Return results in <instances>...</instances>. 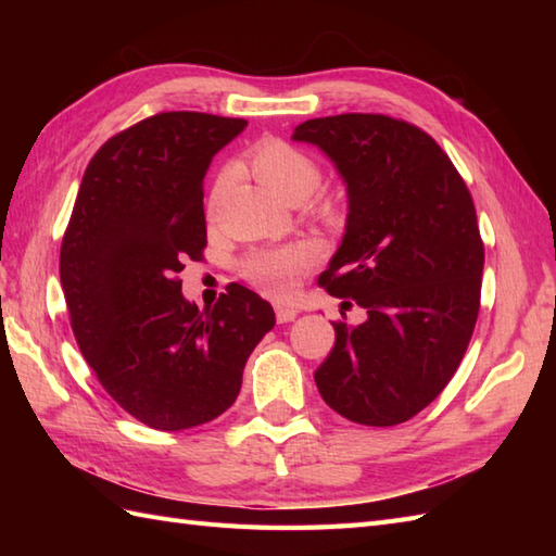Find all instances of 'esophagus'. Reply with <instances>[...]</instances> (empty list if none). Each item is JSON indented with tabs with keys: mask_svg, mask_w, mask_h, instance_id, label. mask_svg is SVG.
I'll return each instance as SVG.
<instances>
[{
	"mask_svg": "<svg viewBox=\"0 0 556 556\" xmlns=\"http://www.w3.org/2000/svg\"><path fill=\"white\" fill-rule=\"evenodd\" d=\"M275 315H277V323H293L299 317V311L291 308V305H275Z\"/></svg>",
	"mask_w": 556,
	"mask_h": 556,
	"instance_id": "obj_1",
	"label": "esophagus"
}]
</instances>
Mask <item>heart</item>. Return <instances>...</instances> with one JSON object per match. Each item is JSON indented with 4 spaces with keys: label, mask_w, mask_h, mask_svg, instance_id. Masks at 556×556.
Listing matches in <instances>:
<instances>
[{
    "label": "heart",
    "mask_w": 556,
    "mask_h": 556,
    "mask_svg": "<svg viewBox=\"0 0 556 556\" xmlns=\"http://www.w3.org/2000/svg\"><path fill=\"white\" fill-rule=\"evenodd\" d=\"M245 162L260 184L285 200L308 198L320 186L323 174L317 162L311 155H305L303 150L285 143V140H260V143L248 150ZM229 179V172H222L217 176L210 193V207L219 203L222 193L227 191ZM313 257L315 251L308 243L267 248V251H257L245 260L243 275L253 287L269 293V296H285V293L291 291L301 271L313 263Z\"/></svg>",
    "instance_id": "heart-1"
}]
</instances>
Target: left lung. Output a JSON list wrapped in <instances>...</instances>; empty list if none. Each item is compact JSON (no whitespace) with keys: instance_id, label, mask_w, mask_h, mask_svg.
<instances>
[{"instance_id":"1","label":"left lung","mask_w":556,"mask_h":556,"mask_svg":"<svg viewBox=\"0 0 556 556\" xmlns=\"http://www.w3.org/2000/svg\"><path fill=\"white\" fill-rule=\"evenodd\" d=\"M291 138L346 184L344 239L320 285L368 315L334 323L315 384L339 416L399 425L440 396L473 334L485 265L473 198L444 150L392 116L308 119Z\"/></svg>"}]
</instances>
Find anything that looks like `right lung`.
Returning <instances> with one entry per match:
<instances>
[{"label":"right lung","mask_w":556,"mask_h":556,"mask_svg":"<svg viewBox=\"0 0 556 556\" xmlns=\"http://www.w3.org/2000/svg\"><path fill=\"white\" fill-rule=\"evenodd\" d=\"M248 126L162 112L90 160L62 241L59 277L83 358L116 404L148 428H198L241 392L245 361L275 311L229 285L215 308L186 301L176 275L207 243L203 179Z\"/></svg>","instance_id":"right-lung-1"}]
</instances>
